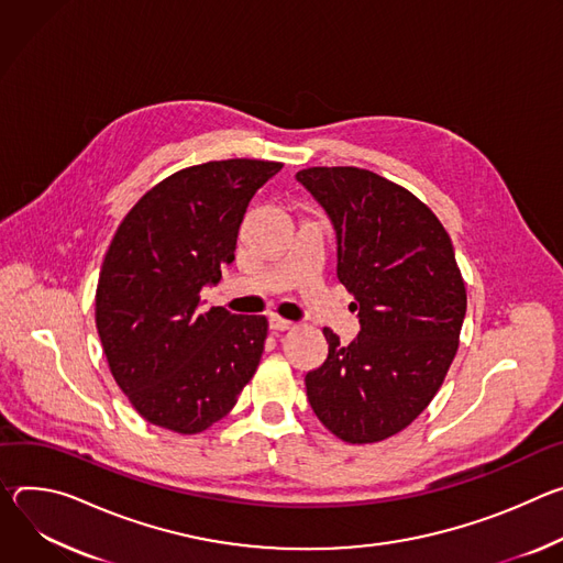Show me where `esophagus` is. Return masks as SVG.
<instances>
[{
  "instance_id": "34e87169",
  "label": "esophagus",
  "mask_w": 563,
  "mask_h": 563,
  "mask_svg": "<svg viewBox=\"0 0 563 563\" xmlns=\"http://www.w3.org/2000/svg\"><path fill=\"white\" fill-rule=\"evenodd\" d=\"M268 324H271L273 331H288V329L295 327L290 320H284V318H279V316H271V318H268Z\"/></svg>"
}]
</instances>
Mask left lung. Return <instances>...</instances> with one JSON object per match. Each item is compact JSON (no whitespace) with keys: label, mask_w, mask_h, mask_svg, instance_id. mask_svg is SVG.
Here are the masks:
<instances>
[{"label":"left lung","mask_w":563,"mask_h":563,"mask_svg":"<svg viewBox=\"0 0 563 563\" xmlns=\"http://www.w3.org/2000/svg\"><path fill=\"white\" fill-rule=\"evenodd\" d=\"M297 180L333 223L360 318L351 344L324 329L329 355L306 373V396L344 443H378L424 411L456 355L467 295L454 245L422 201L368 169L308 167Z\"/></svg>","instance_id":"left-lung-1"}]
</instances>
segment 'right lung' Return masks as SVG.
<instances>
[{
	"instance_id": "right-lung-1",
	"label": "right lung",
	"mask_w": 563,
	"mask_h": 563,
	"mask_svg": "<svg viewBox=\"0 0 563 563\" xmlns=\"http://www.w3.org/2000/svg\"><path fill=\"white\" fill-rule=\"evenodd\" d=\"M284 165L255 158L180 169L118 225L96 290V327L111 376L152 424L199 433L255 376L264 316L201 310L203 286L234 262L250 199Z\"/></svg>"
}]
</instances>
